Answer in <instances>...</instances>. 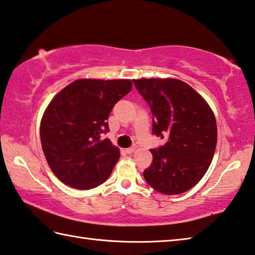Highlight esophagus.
Returning <instances> with one entry per match:
<instances>
[{
	"instance_id": "esophagus-1",
	"label": "esophagus",
	"mask_w": 255,
	"mask_h": 255,
	"mask_svg": "<svg viewBox=\"0 0 255 255\" xmlns=\"http://www.w3.org/2000/svg\"><path fill=\"white\" fill-rule=\"evenodd\" d=\"M135 146H131V148H128V149H125V152H127L128 154H131V153H133L135 151Z\"/></svg>"
}]
</instances>
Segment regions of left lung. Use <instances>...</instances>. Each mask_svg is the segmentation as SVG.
Masks as SVG:
<instances>
[{"mask_svg":"<svg viewBox=\"0 0 255 255\" xmlns=\"http://www.w3.org/2000/svg\"><path fill=\"white\" fill-rule=\"evenodd\" d=\"M153 115V134L166 139L151 150L145 181L159 193L178 195L193 188L206 173L217 143L216 119L203 96L176 78L133 79Z\"/></svg>","mask_w":255,"mask_h":255,"instance_id":"8db88e82","label":"left lung"}]
</instances>
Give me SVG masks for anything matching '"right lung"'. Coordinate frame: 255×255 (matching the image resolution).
Returning a JSON list of instances; mask_svg holds the SVG:
<instances>
[{"mask_svg": "<svg viewBox=\"0 0 255 255\" xmlns=\"http://www.w3.org/2000/svg\"><path fill=\"white\" fill-rule=\"evenodd\" d=\"M132 88L131 79L75 80L49 103L40 123V140L49 167L61 182L87 190L103 184L120 159L109 139L106 120L116 102Z\"/></svg>", "mask_w": 255, "mask_h": 255, "instance_id": "add662e5", "label": "right lung"}]
</instances>
